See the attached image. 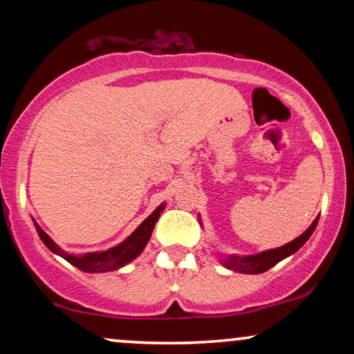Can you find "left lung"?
<instances>
[{
	"mask_svg": "<svg viewBox=\"0 0 354 354\" xmlns=\"http://www.w3.org/2000/svg\"><path fill=\"white\" fill-rule=\"evenodd\" d=\"M198 219H200V223H201L200 216H198ZM318 219H319V216H316L315 221L310 225V228L304 231L301 236L293 239V241L286 243V245L274 248V250L261 251V253H256V254H243V256L221 254L219 263H221L225 268H228V270H231V271H236V273H245V274L265 273V271L270 270V268L278 265L281 259L295 254L296 251H298L299 248H301L304 243L310 239L313 231H315V228H316V225H318Z\"/></svg>",
	"mask_w": 354,
	"mask_h": 354,
	"instance_id": "1",
	"label": "left lung"
}]
</instances>
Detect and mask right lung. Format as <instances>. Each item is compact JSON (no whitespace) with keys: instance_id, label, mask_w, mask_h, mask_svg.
Here are the masks:
<instances>
[{"instance_id":"right-lung-1","label":"right lung","mask_w":354,"mask_h":354,"mask_svg":"<svg viewBox=\"0 0 354 354\" xmlns=\"http://www.w3.org/2000/svg\"><path fill=\"white\" fill-rule=\"evenodd\" d=\"M166 208V203H161L156 209L149 214L148 218L141 223L138 228L129 234L128 238L123 239L120 245L108 248L104 251H95V253H84V254H70L56 245L53 239L48 236L46 233L41 230V226L35 221V228L38 231V236L41 238L44 246L51 251V253L61 256L63 259H66L68 263L73 266H76L78 270L84 271V273H108V271H116L120 268H123L131 263L133 259H136L138 256L143 253L145 246L148 245L149 238L156 225L158 218L163 213Z\"/></svg>"}]
</instances>
